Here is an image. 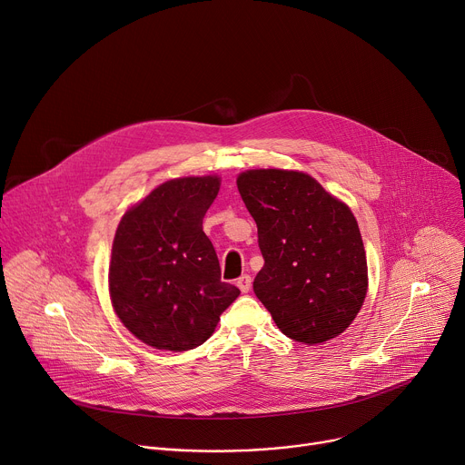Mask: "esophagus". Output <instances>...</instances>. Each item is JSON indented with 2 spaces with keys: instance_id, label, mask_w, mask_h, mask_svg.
Returning <instances> with one entry per match:
<instances>
[{
  "instance_id": "esophagus-1",
  "label": "esophagus",
  "mask_w": 465,
  "mask_h": 465,
  "mask_svg": "<svg viewBox=\"0 0 465 465\" xmlns=\"http://www.w3.org/2000/svg\"><path fill=\"white\" fill-rule=\"evenodd\" d=\"M252 282H253V279H252V275H247V273H243L236 279V284H238V289L242 292H249V289H252Z\"/></svg>"
}]
</instances>
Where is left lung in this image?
Wrapping results in <instances>:
<instances>
[{"instance_id": "1", "label": "left lung", "mask_w": 465, "mask_h": 465, "mask_svg": "<svg viewBox=\"0 0 465 465\" xmlns=\"http://www.w3.org/2000/svg\"><path fill=\"white\" fill-rule=\"evenodd\" d=\"M264 259L253 291L277 328L305 344L341 335L367 294V257L351 210L312 176L253 169L238 176Z\"/></svg>"}]
</instances>
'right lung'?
Here are the masks:
<instances>
[{
    "mask_svg": "<svg viewBox=\"0 0 465 465\" xmlns=\"http://www.w3.org/2000/svg\"><path fill=\"white\" fill-rule=\"evenodd\" d=\"M218 192V176L174 178L130 208L117 227L112 303L121 322L149 346H201L240 294L222 281L216 249L203 231Z\"/></svg>",
    "mask_w": 465,
    "mask_h": 465,
    "instance_id": "1",
    "label": "right lung"
}]
</instances>
